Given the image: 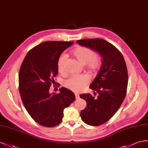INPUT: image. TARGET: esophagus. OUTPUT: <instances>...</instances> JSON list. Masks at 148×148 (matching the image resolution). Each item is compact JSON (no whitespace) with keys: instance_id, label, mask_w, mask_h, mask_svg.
Wrapping results in <instances>:
<instances>
[{"instance_id":"esophagus-1","label":"esophagus","mask_w":148,"mask_h":148,"mask_svg":"<svg viewBox=\"0 0 148 148\" xmlns=\"http://www.w3.org/2000/svg\"><path fill=\"white\" fill-rule=\"evenodd\" d=\"M75 97H76L77 99H79V97H80V95H79L78 93H75Z\"/></svg>"}]
</instances>
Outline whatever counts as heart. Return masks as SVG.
<instances>
[{
	"instance_id": "b5f03b06",
	"label": "heart",
	"mask_w": 148,
	"mask_h": 148,
	"mask_svg": "<svg viewBox=\"0 0 148 148\" xmlns=\"http://www.w3.org/2000/svg\"><path fill=\"white\" fill-rule=\"evenodd\" d=\"M73 55L81 63L86 64L88 69L92 72H96L99 69L101 64L100 56L97 55L90 48L84 46H80L73 51ZM66 55L62 54L57 62V68L58 71L63 73L65 71V62ZM90 78L85 75H72L64 82V85L68 89L75 92H79L88 84Z\"/></svg>"
}]
</instances>
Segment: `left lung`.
<instances>
[{"label":"left lung","instance_id":"1","mask_svg":"<svg viewBox=\"0 0 148 148\" xmlns=\"http://www.w3.org/2000/svg\"><path fill=\"white\" fill-rule=\"evenodd\" d=\"M77 43L94 50L102 58L100 69L89 86L99 95L97 98L90 93L80 95L86 102V108L80 112L82 121L98 126L112 117L124 101L128 84L127 66L122 53L104 39H81Z\"/></svg>","mask_w":148,"mask_h":148}]
</instances>
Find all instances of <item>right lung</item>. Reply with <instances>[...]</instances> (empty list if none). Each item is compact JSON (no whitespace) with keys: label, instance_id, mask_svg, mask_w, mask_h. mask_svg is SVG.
I'll list each match as a JSON object with an SVG mask.
<instances>
[{"label":"right lung","instance_id":"1","mask_svg":"<svg viewBox=\"0 0 148 148\" xmlns=\"http://www.w3.org/2000/svg\"><path fill=\"white\" fill-rule=\"evenodd\" d=\"M73 42L49 41L32 48L25 56L19 73V90L21 99L30 116L45 127L61 123L64 108L75 99L74 93L64 87L60 93H50L58 74L59 56Z\"/></svg>","mask_w":148,"mask_h":148}]
</instances>
